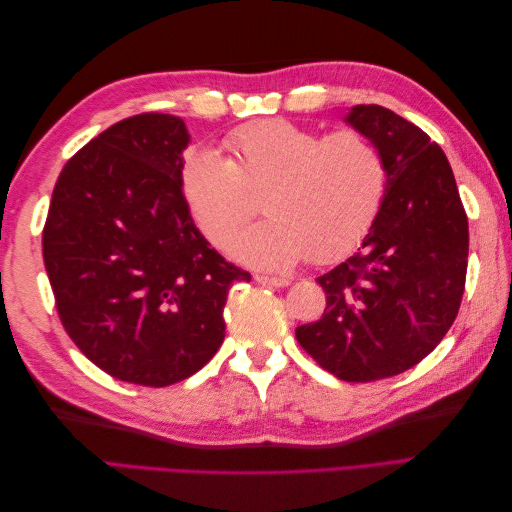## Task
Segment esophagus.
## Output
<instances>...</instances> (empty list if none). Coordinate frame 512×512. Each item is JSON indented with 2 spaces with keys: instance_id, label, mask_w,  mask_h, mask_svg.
Wrapping results in <instances>:
<instances>
[{
  "instance_id": "1",
  "label": "esophagus",
  "mask_w": 512,
  "mask_h": 512,
  "mask_svg": "<svg viewBox=\"0 0 512 512\" xmlns=\"http://www.w3.org/2000/svg\"><path fill=\"white\" fill-rule=\"evenodd\" d=\"M254 280L262 286H273V288H286L290 284L288 277H271V275H254Z\"/></svg>"
}]
</instances>
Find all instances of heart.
<instances>
[{
	"mask_svg": "<svg viewBox=\"0 0 512 512\" xmlns=\"http://www.w3.org/2000/svg\"><path fill=\"white\" fill-rule=\"evenodd\" d=\"M228 158L198 149L185 158L181 188L203 235L220 245L258 213L267 218L239 232L228 252L241 262L286 269L346 254L374 222L384 194V160L354 128L324 136L292 121H262L226 141Z\"/></svg>",
	"mask_w": 512,
	"mask_h": 512,
	"instance_id": "b5f03b06",
	"label": "heart"
}]
</instances>
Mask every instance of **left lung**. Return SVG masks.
Returning <instances> with one entry per match:
<instances>
[{
	"mask_svg": "<svg viewBox=\"0 0 512 512\" xmlns=\"http://www.w3.org/2000/svg\"><path fill=\"white\" fill-rule=\"evenodd\" d=\"M382 153L386 185L359 252L318 277L320 320L297 342L339 380L401 374L436 348L459 312L468 271V215L444 151L378 104L344 117Z\"/></svg>",
	"mask_w": 512,
	"mask_h": 512,
	"instance_id": "8db88e82",
	"label": "left lung"
}]
</instances>
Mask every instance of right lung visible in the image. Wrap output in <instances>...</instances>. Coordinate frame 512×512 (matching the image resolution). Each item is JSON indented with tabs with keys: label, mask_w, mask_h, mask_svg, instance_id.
Instances as JSON below:
<instances>
[{
	"label": "right lung",
	"mask_w": 512,
	"mask_h": 512,
	"mask_svg": "<svg viewBox=\"0 0 512 512\" xmlns=\"http://www.w3.org/2000/svg\"><path fill=\"white\" fill-rule=\"evenodd\" d=\"M185 121L143 113L76 151L42 232L46 275L66 333L108 376L168 386L224 342V305L252 275L196 228L183 196Z\"/></svg>",
	"instance_id": "obj_1"
}]
</instances>
